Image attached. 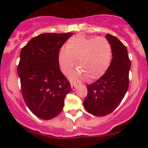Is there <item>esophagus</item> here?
<instances>
[{"mask_svg":"<svg viewBox=\"0 0 148 148\" xmlns=\"http://www.w3.org/2000/svg\"><path fill=\"white\" fill-rule=\"evenodd\" d=\"M71 87H72V89L73 90H75L76 88V85L72 84H71Z\"/></svg>","mask_w":148,"mask_h":148,"instance_id":"obj_1","label":"esophagus"}]
</instances>
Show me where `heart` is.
I'll use <instances>...</instances> for the list:
<instances>
[{
    "mask_svg": "<svg viewBox=\"0 0 148 148\" xmlns=\"http://www.w3.org/2000/svg\"><path fill=\"white\" fill-rule=\"evenodd\" d=\"M112 47L103 37L90 38L78 35L71 37L58 53L62 72L67 74L73 68L75 60L79 68L69 75L72 81L87 78L92 81L100 77L108 68L112 60Z\"/></svg>",
    "mask_w": 148,
    "mask_h": 148,
    "instance_id": "obj_1",
    "label": "heart"
}]
</instances>
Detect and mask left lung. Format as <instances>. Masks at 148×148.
Instances as JSON below:
<instances>
[{
	"label": "left lung",
	"mask_w": 148,
	"mask_h": 148,
	"mask_svg": "<svg viewBox=\"0 0 148 148\" xmlns=\"http://www.w3.org/2000/svg\"><path fill=\"white\" fill-rule=\"evenodd\" d=\"M111 44L113 58L106 73L93 84L87 85L88 95L84 101L86 110L95 116L113 112L121 102L129 88L131 61L127 49L116 37L106 34Z\"/></svg>",
	"instance_id": "obj_1"
}]
</instances>
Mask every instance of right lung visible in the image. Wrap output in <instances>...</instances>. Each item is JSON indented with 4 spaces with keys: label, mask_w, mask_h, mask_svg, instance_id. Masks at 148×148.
Here are the masks:
<instances>
[{
    "label": "right lung",
    "mask_w": 148,
    "mask_h": 148,
    "mask_svg": "<svg viewBox=\"0 0 148 148\" xmlns=\"http://www.w3.org/2000/svg\"><path fill=\"white\" fill-rule=\"evenodd\" d=\"M73 35L43 33L33 37L20 53L17 73L22 95L32 113L42 120L60 114L70 83L61 72L58 53Z\"/></svg>",
    "instance_id": "add662e5"
}]
</instances>
